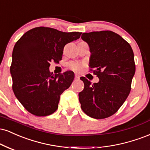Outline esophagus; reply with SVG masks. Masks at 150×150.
I'll list each match as a JSON object with an SVG mask.
<instances>
[{"mask_svg": "<svg viewBox=\"0 0 150 150\" xmlns=\"http://www.w3.org/2000/svg\"><path fill=\"white\" fill-rule=\"evenodd\" d=\"M80 76L79 75H77V74H75V78L77 79H77H80Z\"/></svg>", "mask_w": 150, "mask_h": 150, "instance_id": "1", "label": "esophagus"}]
</instances>
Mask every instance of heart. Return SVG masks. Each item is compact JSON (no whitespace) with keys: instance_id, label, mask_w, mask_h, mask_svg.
Masks as SVG:
<instances>
[{"instance_id":"1","label":"heart","mask_w":150,"mask_h":150,"mask_svg":"<svg viewBox=\"0 0 150 150\" xmlns=\"http://www.w3.org/2000/svg\"><path fill=\"white\" fill-rule=\"evenodd\" d=\"M68 67L74 71H80L82 69V64L77 62H70L68 64Z\"/></svg>"}]
</instances>
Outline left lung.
Returning a JSON list of instances; mask_svg holds the SVG:
<instances>
[{
    "instance_id": "left-lung-1",
    "label": "left lung",
    "mask_w": 150,
    "mask_h": 150,
    "mask_svg": "<svg viewBox=\"0 0 150 150\" xmlns=\"http://www.w3.org/2000/svg\"><path fill=\"white\" fill-rule=\"evenodd\" d=\"M82 39L89 47V67L95 68L99 81L91 82L84 77L79 93L81 108L88 116L105 119L123 105L131 91L136 72L132 48L120 35L110 30L84 33Z\"/></svg>"
}]
</instances>
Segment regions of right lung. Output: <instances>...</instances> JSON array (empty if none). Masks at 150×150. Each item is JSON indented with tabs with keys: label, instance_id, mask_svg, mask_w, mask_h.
<instances>
[{
	"label": "right lung",
	"instance_id": "right-lung-1",
	"mask_svg": "<svg viewBox=\"0 0 150 150\" xmlns=\"http://www.w3.org/2000/svg\"><path fill=\"white\" fill-rule=\"evenodd\" d=\"M81 34L36 27L16 42L10 66L12 89L30 113L47 116L57 110L61 94L69 88L75 75L68 70L52 75L49 70L50 62L61 60L64 46L80 38Z\"/></svg>",
	"mask_w": 150,
	"mask_h": 150
}]
</instances>
